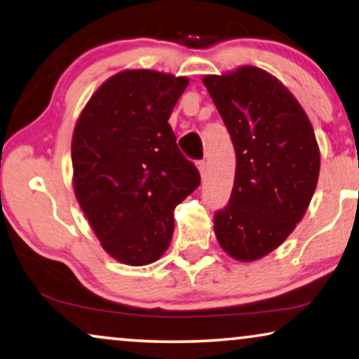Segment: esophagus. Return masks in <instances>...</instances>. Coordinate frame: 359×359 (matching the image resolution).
Returning a JSON list of instances; mask_svg holds the SVG:
<instances>
[{
	"instance_id": "obj_1",
	"label": "esophagus",
	"mask_w": 359,
	"mask_h": 359,
	"mask_svg": "<svg viewBox=\"0 0 359 359\" xmlns=\"http://www.w3.org/2000/svg\"><path fill=\"white\" fill-rule=\"evenodd\" d=\"M196 168H198V170H200L201 179H205V175H206V163H205V161H198V163H196Z\"/></svg>"
}]
</instances>
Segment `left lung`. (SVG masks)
<instances>
[{
    "mask_svg": "<svg viewBox=\"0 0 359 359\" xmlns=\"http://www.w3.org/2000/svg\"><path fill=\"white\" fill-rule=\"evenodd\" d=\"M236 149L229 203L215 215L221 249L254 262L280 247L304 216L320 151L304 109L281 81L257 67L201 79Z\"/></svg>",
    "mask_w": 359,
    "mask_h": 359,
    "instance_id": "8db88e82",
    "label": "left lung"
}]
</instances>
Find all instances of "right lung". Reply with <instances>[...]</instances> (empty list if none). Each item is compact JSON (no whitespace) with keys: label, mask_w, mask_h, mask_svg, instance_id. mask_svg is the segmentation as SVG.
<instances>
[{"label":"right lung","mask_w":359,"mask_h":359,"mask_svg":"<svg viewBox=\"0 0 359 359\" xmlns=\"http://www.w3.org/2000/svg\"><path fill=\"white\" fill-rule=\"evenodd\" d=\"M189 78L125 69L97 88L73 131V189L100 245L120 264L168 250L174 210L200 185L168 120Z\"/></svg>","instance_id":"1"}]
</instances>
